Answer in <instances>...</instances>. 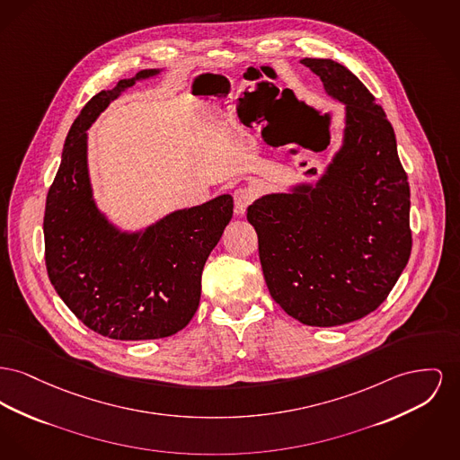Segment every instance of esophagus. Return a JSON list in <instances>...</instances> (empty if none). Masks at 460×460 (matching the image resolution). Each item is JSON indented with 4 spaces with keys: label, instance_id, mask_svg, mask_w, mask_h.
Masks as SVG:
<instances>
[{
    "label": "esophagus",
    "instance_id": "1",
    "mask_svg": "<svg viewBox=\"0 0 460 460\" xmlns=\"http://www.w3.org/2000/svg\"><path fill=\"white\" fill-rule=\"evenodd\" d=\"M255 199V192L250 188H240L234 190V212L236 216H244L246 208L253 203Z\"/></svg>",
    "mask_w": 460,
    "mask_h": 460
}]
</instances>
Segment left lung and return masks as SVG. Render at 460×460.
<instances>
[{
  "label": "left lung",
  "instance_id": "1",
  "mask_svg": "<svg viewBox=\"0 0 460 460\" xmlns=\"http://www.w3.org/2000/svg\"><path fill=\"white\" fill-rule=\"evenodd\" d=\"M302 64L346 104L342 146L316 184L262 196L246 218L270 297L300 323L337 326L376 311L405 270L410 188L394 130L368 88L332 58Z\"/></svg>",
  "mask_w": 460,
  "mask_h": 460
}]
</instances>
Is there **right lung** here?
Instances as JSON below:
<instances>
[{
	"label": "right lung",
	"instance_id": "right-lung-1",
	"mask_svg": "<svg viewBox=\"0 0 460 460\" xmlns=\"http://www.w3.org/2000/svg\"><path fill=\"white\" fill-rule=\"evenodd\" d=\"M158 73L144 69L86 102L66 138L45 207V262L55 292L83 324L116 341L163 339L190 323L205 262L233 217L229 194L172 212L140 233H123L99 212L86 130L123 90Z\"/></svg>",
	"mask_w": 460,
	"mask_h": 460
}]
</instances>
